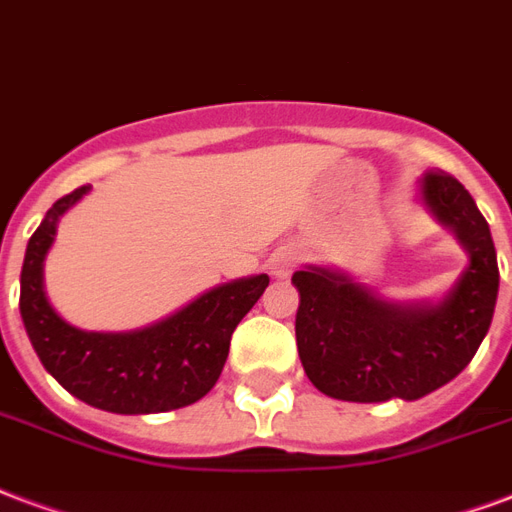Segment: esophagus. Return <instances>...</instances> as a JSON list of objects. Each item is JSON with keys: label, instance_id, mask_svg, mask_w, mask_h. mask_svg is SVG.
<instances>
[{"label": "esophagus", "instance_id": "obj_1", "mask_svg": "<svg viewBox=\"0 0 512 512\" xmlns=\"http://www.w3.org/2000/svg\"><path fill=\"white\" fill-rule=\"evenodd\" d=\"M298 260H300L298 249L279 247L271 257H268V273H271L273 279H287V276L295 271Z\"/></svg>", "mask_w": 512, "mask_h": 512}]
</instances>
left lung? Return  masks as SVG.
<instances>
[{
  "label": "left lung",
  "mask_w": 512,
  "mask_h": 512,
  "mask_svg": "<svg viewBox=\"0 0 512 512\" xmlns=\"http://www.w3.org/2000/svg\"><path fill=\"white\" fill-rule=\"evenodd\" d=\"M419 201L467 252L464 271L443 298L386 300L327 265L292 273L300 295L298 354L322 395L346 403L419 400L459 376L489 333L499 292L489 222L451 174H424Z\"/></svg>",
  "instance_id": "obj_1"
}]
</instances>
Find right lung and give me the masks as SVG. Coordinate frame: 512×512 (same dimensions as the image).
I'll list each match as a JSON object with an SVG mask.
<instances>
[{"label": "right lung", "instance_id": "right-lung-1", "mask_svg": "<svg viewBox=\"0 0 512 512\" xmlns=\"http://www.w3.org/2000/svg\"><path fill=\"white\" fill-rule=\"evenodd\" d=\"M91 185L58 198L29 239L21 268V319L39 362L77 400L109 413L177 411L209 395L228 360L230 335L268 287L255 273L201 292L169 317L126 333L69 325L45 292V257L58 222Z\"/></svg>", "mask_w": 512, "mask_h": 512}]
</instances>
